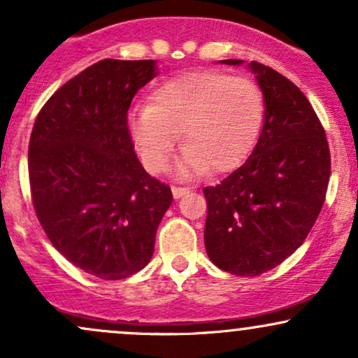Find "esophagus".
<instances>
[{
  "instance_id": "34e87169",
  "label": "esophagus",
  "mask_w": 358,
  "mask_h": 358,
  "mask_svg": "<svg viewBox=\"0 0 358 358\" xmlns=\"http://www.w3.org/2000/svg\"><path fill=\"white\" fill-rule=\"evenodd\" d=\"M190 192V188H185V187H171V193H173L175 199H182L183 195Z\"/></svg>"
}]
</instances>
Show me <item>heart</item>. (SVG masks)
Wrapping results in <instances>:
<instances>
[{
  "label": "heart",
  "instance_id": "1",
  "mask_svg": "<svg viewBox=\"0 0 358 358\" xmlns=\"http://www.w3.org/2000/svg\"><path fill=\"white\" fill-rule=\"evenodd\" d=\"M264 110V97L252 80L217 71L183 72L156 85L151 104L133 108L129 134L150 173L165 170L180 133L185 150L176 175L225 173L256 145Z\"/></svg>",
  "mask_w": 358,
  "mask_h": 358
}]
</instances>
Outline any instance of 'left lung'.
Instances as JSON below:
<instances>
[{
	"label": "left lung",
	"mask_w": 358,
	"mask_h": 358,
	"mask_svg": "<svg viewBox=\"0 0 358 358\" xmlns=\"http://www.w3.org/2000/svg\"><path fill=\"white\" fill-rule=\"evenodd\" d=\"M248 69L264 97L262 129L244 165L203 188V239L217 268L259 276L289 257L315 225L330 180V150L322 122L293 82L259 62Z\"/></svg>",
	"instance_id": "8db88e82"
}]
</instances>
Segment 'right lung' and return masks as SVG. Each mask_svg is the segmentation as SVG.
<instances>
[{
  "label": "right lung",
  "instance_id": "obj_1",
  "mask_svg": "<svg viewBox=\"0 0 358 358\" xmlns=\"http://www.w3.org/2000/svg\"><path fill=\"white\" fill-rule=\"evenodd\" d=\"M156 76V60L97 62L53 94L31 131L36 217L62 256L101 279L145 268L173 202L139 163L127 129L131 101Z\"/></svg>",
  "mask_w": 358,
  "mask_h": 358
}]
</instances>
